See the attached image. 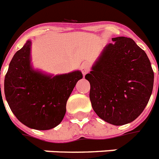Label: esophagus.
Segmentation results:
<instances>
[{
	"label": "esophagus",
	"mask_w": 159,
	"mask_h": 159,
	"mask_svg": "<svg viewBox=\"0 0 159 159\" xmlns=\"http://www.w3.org/2000/svg\"><path fill=\"white\" fill-rule=\"evenodd\" d=\"M90 64L88 63V62H87V61H85V62H83V63L82 64V66H81V71H82L83 76H85V75L88 73V71H90Z\"/></svg>",
	"instance_id": "obj_1"
}]
</instances>
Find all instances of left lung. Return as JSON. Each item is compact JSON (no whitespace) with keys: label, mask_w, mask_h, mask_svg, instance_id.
Masks as SVG:
<instances>
[{"label":"left lung","mask_w":159,"mask_h":159,"mask_svg":"<svg viewBox=\"0 0 159 159\" xmlns=\"http://www.w3.org/2000/svg\"><path fill=\"white\" fill-rule=\"evenodd\" d=\"M85 78L94 112L113 125L133 122L149 101L154 74L142 48L129 37L112 38Z\"/></svg>","instance_id":"1"}]
</instances>
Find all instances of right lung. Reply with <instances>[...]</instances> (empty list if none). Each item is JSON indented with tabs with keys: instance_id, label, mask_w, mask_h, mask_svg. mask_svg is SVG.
<instances>
[{
	"instance_id": "right-lung-1",
	"label": "right lung",
	"mask_w": 159,
	"mask_h": 159,
	"mask_svg": "<svg viewBox=\"0 0 159 159\" xmlns=\"http://www.w3.org/2000/svg\"><path fill=\"white\" fill-rule=\"evenodd\" d=\"M28 41L11 61L5 77V96L20 123L37 130H48L62 121L66 101L82 74L76 71L52 77L34 71Z\"/></svg>"
}]
</instances>
